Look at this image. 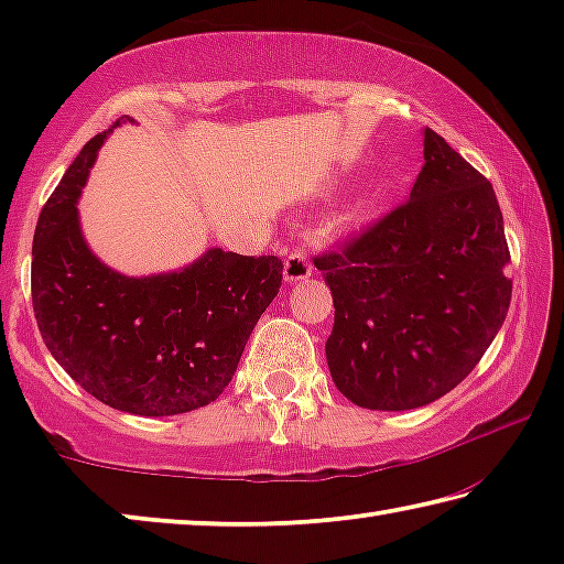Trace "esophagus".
Masks as SVG:
<instances>
[{"instance_id":"34e87169","label":"esophagus","mask_w":564,"mask_h":564,"mask_svg":"<svg viewBox=\"0 0 564 564\" xmlns=\"http://www.w3.org/2000/svg\"><path fill=\"white\" fill-rule=\"evenodd\" d=\"M311 273H313V265L308 261V253H305L303 248H293V251L289 253V259H285V265H283L285 281H289V283L305 281Z\"/></svg>"}]
</instances>
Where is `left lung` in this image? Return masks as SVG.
<instances>
[{
  "instance_id": "1",
  "label": "left lung",
  "mask_w": 564,
  "mask_h": 564,
  "mask_svg": "<svg viewBox=\"0 0 564 564\" xmlns=\"http://www.w3.org/2000/svg\"><path fill=\"white\" fill-rule=\"evenodd\" d=\"M423 147L408 202L313 259L336 308L330 378L368 410H413L451 393L510 308V251L490 181L433 129Z\"/></svg>"
}]
</instances>
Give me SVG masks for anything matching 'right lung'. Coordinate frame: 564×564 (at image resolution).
I'll list each match as a JSON object with an SVG mask.
<instances>
[{
    "instance_id": "add662e5",
    "label": "right lung",
    "mask_w": 564,
    "mask_h": 564,
    "mask_svg": "<svg viewBox=\"0 0 564 564\" xmlns=\"http://www.w3.org/2000/svg\"><path fill=\"white\" fill-rule=\"evenodd\" d=\"M109 131L79 151L36 221V326L54 360L104 405L147 417L188 413L214 403L234 378L248 336L279 295L283 263L224 248L141 279L101 263L84 241L76 204Z\"/></svg>"
}]
</instances>
